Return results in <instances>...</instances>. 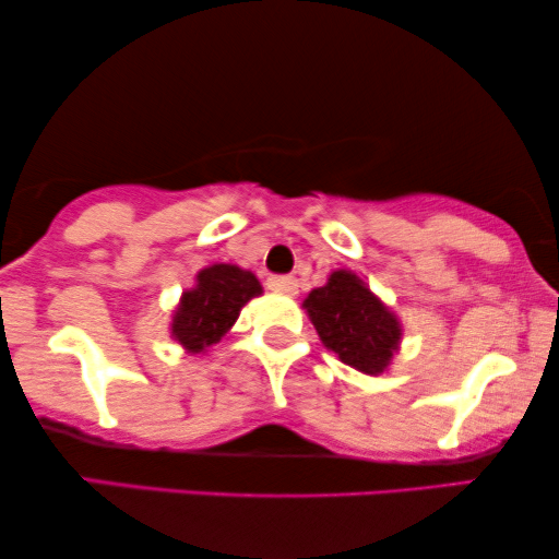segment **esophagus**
I'll return each instance as SVG.
<instances>
[{"mask_svg":"<svg viewBox=\"0 0 559 559\" xmlns=\"http://www.w3.org/2000/svg\"><path fill=\"white\" fill-rule=\"evenodd\" d=\"M267 288L275 294H296V288H299V284H296L294 275H271L267 278Z\"/></svg>","mask_w":559,"mask_h":559,"instance_id":"esophagus-1","label":"esophagus"}]
</instances>
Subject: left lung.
I'll return each mask as SVG.
<instances>
[{
  "mask_svg": "<svg viewBox=\"0 0 559 559\" xmlns=\"http://www.w3.org/2000/svg\"><path fill=\"white\" fill-rule=\"evenodd\" d=\"M322 343L343 364L364 373H381L400 345V322L350 271H335L322 288L304 299Z\"/></svg>",
  "mask_w": 559,
  "mask_h": 559,
  "instance_id": "obj_1",
  "label": "left lung"
}]
</instances>
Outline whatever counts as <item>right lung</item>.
<instances>
[{
	"label": "right lung",
	"mask_w": 559,
	"mask_h": 559,
	"mask_svg": "<svg viewBox=\"0 0 559 559\" xmlns=\"http://www.w3.org/2000/svg\"><path fill=\"white\" fill-rule=\"evenodd\" d=\"M263 294L260 281L237 265H211L198 273L193 292H186L173 320V335L182 348L201 353L222 341L237 322L239 312L252 296Z\"/></svg>",
	"instance_id": "add662e5"
}]
</instances>
